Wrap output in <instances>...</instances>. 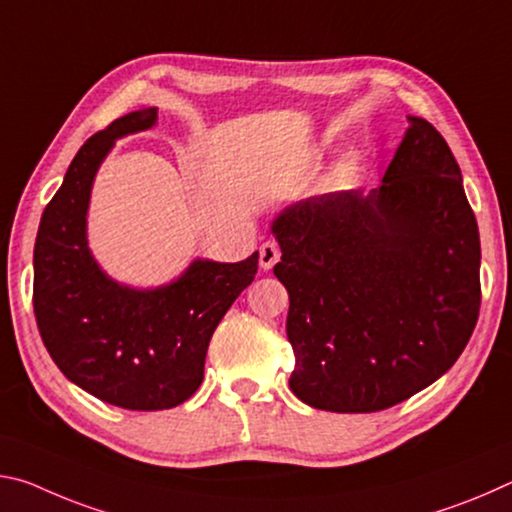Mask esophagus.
Segmentation results:
<instances>
[{"label": "esophagus", "instance_id": "esophagus-1", "mask_svg": "<svg viewBox=\"0 0 512 512\" xmlns=\"http://www.w3.org/2000/svg\"><path fill=\"white\" fill-rule=\"evenodd\" d=\"M277 262H280V248H277L275 241H264V244L259 246V266H262L264 271H271Z\"/></svg>", "mask_w": 512, "mask_h": 512}]
</instances>
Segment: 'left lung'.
Here are the masks:
<instances>
[{
    "label": "left lung",
    "instance_id": "8db88e82",
    "mask_svg": "<svg viewBox=\"0 0 512 512\" xmlns=\"http://www.w3.org/2000/svg\"><path fill=\"white\" fill-rule=\"evenodd\" d=\"M409 128L370 192L291 203L271 221L289 291V386L320 411L372 413L454 366L481 307L479 225L436 128Z\"/></svg>",
    "mask_w": 512,
    "mask_h": 512
}]
</instances>
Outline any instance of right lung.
Listing matches in <instances>:
<instances>
[{"mask_svg": "<svg viewBox=\"0 0 512 512\" xmlns=\"http://www.w3.org/2000/svg\"><path fill=\"white\" fill-rule=\"evenodd\" d=\"M155 124L158 108L128 112L81 146L33 248V309L51 359L72 384L131 411L173 409L196 393L214 329L255 280L259 259L196 257L158 287H131L103 271L88 239L94 178L117 140Z\"/></svg>", "mask_w": 512, "mask_h": 512, "instance_id": "obj_1", "label": "right lung"}]
</instances>
